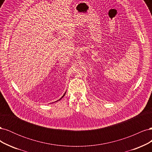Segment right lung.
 <instances>
[{"mask_svg":"<svg viewBox=\"0 0 152 152\" xmlns=\"http://www.w3.org/2000/svg\"><path fill=\"white\" fill-rule=\"evenodd\" d=\"M66 92H65V94H63V95L62 96V97H61V98L60 99H58V101H59V100H60V99H62V98H63L64 97V96H65V94H66ZM58 101H56V102H58Z\"/></svg>","mask_w":152,"mask_h":152,"instance_id":"1","label":"right lung"}]
</instances>
